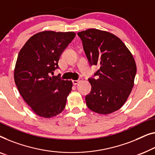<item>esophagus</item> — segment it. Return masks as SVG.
Instances as JSON below:
<instances>
[{"mask_svg": "<svg viewBox=\"0 0 155 155\" xmlns=\"http://www.w3.org/2000/svg\"><path fill=\"white\" fill-rule=\"evenodd\" d=\"M81 80H82V78H80V79L78 80H73V84L74 85H77L78 83L81 81Z\"/></svg>", "mask_w": 155, "mask_h": 155, "instance_id": "obj_1", "label": "esophagus"}]
</instances>
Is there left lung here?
<instances>
[{
  "mask_svg": "<svg viewBox=\"0 0 155 155\" xmlns=\"http://www.w3.org/2000/svg\"><path fill=\"white\" fill-rule=\"evenodd\" d=\"M91 65L99 66L89 78L91 90L86 96L89 109L101 115L118 110L127 101L134 85L136 65L125 44L113 33L89 28L78 33Z\"/></svg>",
  "mask_w": 155,
  "mask_h": 155,
  "instance_id": "8db88e82",
  "label": "left lung"
}]
</instances>
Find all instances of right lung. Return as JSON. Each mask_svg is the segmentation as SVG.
Masks as SVG:
<instances>
[{
  "instance_id": "add662e5",
  "label": "right lung",
  "mask_w": 155,
  "mask_h": 155,
  "mask_svg": "<svg viewBox=\"0 0 155 155\" xmlns=\"http://www.w3.org/2000/svg\"><path fill=\"white\" fill-rule=\"evenodd\" d=\"M75 36L71 31H42L31 36L19 51L15 82L24 101L37 115L50 118L65 108L72 81L50 75L59 68L60 56Z\"/></svg>"
}]
</instances>
